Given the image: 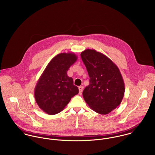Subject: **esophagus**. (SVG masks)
I'll use <instances>...</instances> for the list:
<instances>
[{"label":"esophagus","instance_id":"esophagus-1","mask_svg":"<svg viewBox=\"0 0 155 155\" xmlns=\"http://www.w3.org/2000/svg\"><path fill=\"white\" fill-rule=\"evenodd\" d=\"M83 89H84V87H83V86H80V87H79V94H82V92Z\"/></svg>","mask_w":155,"mask_h":155}]
</instances>
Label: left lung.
<instances>
[{"label":"left lung","mask_w":155,"mask_h":155,"mask_svg":"<svg viewBox=\"0 0 155 155\" xmlns=\"http://www.w3.org/2000/svg\"><path fill=\"white\" fill-rule=\"evenodd\" d=\"M88 73L89 85L83 97L92 110L107 114L121 103L125 93L124 79L117 66L109 58L95 49L81 54Z\"/></svg>","instance_id":"8db88e82"}]
</instances>
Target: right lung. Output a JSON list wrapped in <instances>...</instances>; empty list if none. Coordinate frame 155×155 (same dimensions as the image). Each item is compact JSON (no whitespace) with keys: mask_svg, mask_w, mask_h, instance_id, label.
Here are the masks:
<instances>
[{"mask_svg":"<svg viewBox=\"0 0 155 155\" xmlns=\"http://www.w3.org/2000/svg\"><path fill=\"white\" fill-rule=\"evenodd\" d=\"M77 59L73 52L59 54L50 61L39 78L35 89V98L39 108L48 114L61 111L79 93L72 78L67 74Z\"/></svg>","mask_w":155,"mask_h":155,"instance_id":"obj_1","label":"right lung"}]
</instances>
